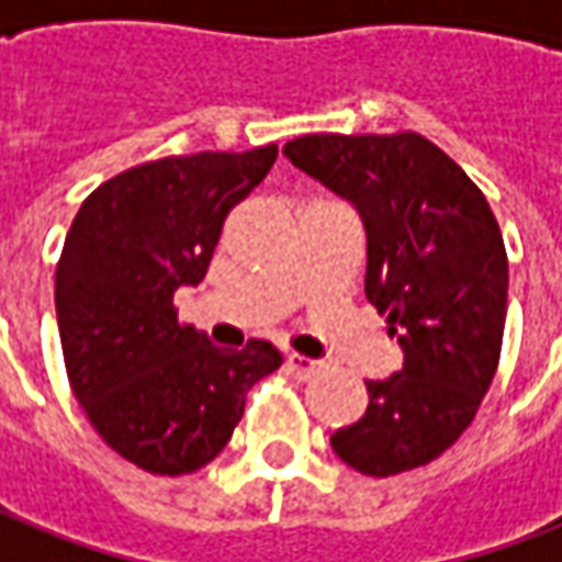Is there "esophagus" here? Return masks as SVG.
Masks as SVG:
<instances>
[{
  "instance_id": "obj_1",
  "label": "esophagus",
  "mask_w": 562,
  "mask_h": 562,
  "mask_svg": "<svg viewBox=\"0 0 562 562\" xmlns=\"http://www.w3.org/2000/svg\"><path fill=\"white\" fill-rule=\"evenodd\" d=\"M285 366H289V372L295 378H313L323 372V362L311 360V357H301V353H289Z\"/></svg>"
}]
</instances>
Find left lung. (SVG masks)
Instances as JSON below:
<instances>
[{
    "instance_id": "1",
    "label": "left lung",
    "mask_w": 562,
    "mask_h": 562,
    "mask_svg": "<svg viewBox=\"0 0 562 562\" xmlns=\"http://www.w3.org/2000/svg\"><path fill=\"white\" fill-rule=\"evenodd\" d=\"M285 159L347 200L366 231V297L403 369L366 381L369 406L331 449L369 476L422 468L468 430L498 369L507 255L490 202L427 137L304 135Z\"/></svg>"
}]
</instances>
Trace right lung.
I'll use <instances>...</instances> for the list:
<instances>
[{
	"instance_id": "obj_1",
	"label": "right lung",
	"mask_w": 562,
	"mask_h": 562,
	"mask_svg": "<svg viewBox=\"0 0 562 562\" xmlns=\"http://www.w3.org/2000/svg\"><path fill=\"white\" fill-rule=\"evenodd\" d=\"M273 162L277 144L144 162L72 217L55 273L70 387L101 440L144 471L181 476L215 461L246 393L282 366L270 341L215 347L175 311V292L205 280L227 212Z\"/></svg>"
}]
</instances>
